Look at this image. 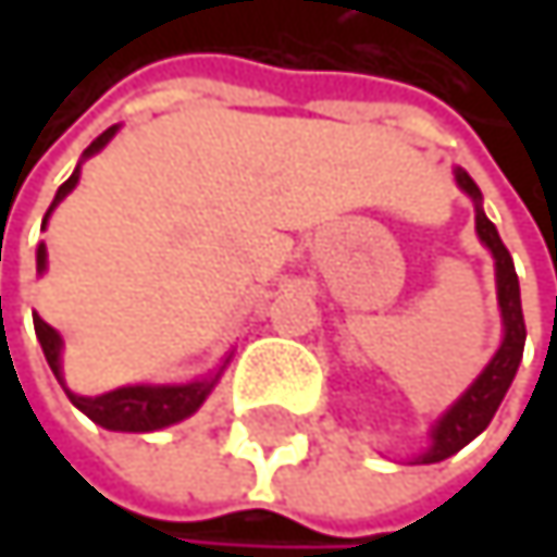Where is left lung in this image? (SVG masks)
<instances>
[{
    "label": "left lung",
    "instance_id": "left-lung-1",
    "mask_svg": "<svg viewBox=\"0 0 557 557\" xmlns=\"http://www.w3.org/2000/svg\"><path fill=\"white\" fill-rule=\"evenodd\" d=\"M455 183L471 196L474 202V228L484 248L494 255V271H497V302H500L503 342L497 355L487 361V368L474 377V384L465 389L429 429V448L409 458V465H435L461 451L468 442H474L500 409L503 396L512 384L519 361H522V345H525V322H522V302H519V277L512 268V258L500 242L497 225L484 212V196L478 183L468 176V170L455 168Z\"/></svg>",
    "mask_w": 557,
    "mask_h": 557
}]
</instances>
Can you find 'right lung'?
I'll use <instances>...</instances> for the list:
<instances>
[{"instance_id": "obj_1", "label": "right lung", "mask_w": 557, "mask_h": 557, "mask_svg": "<svg viewBox=\"0 0 557 557\" xmlns=\"http://www.w3.org/2000/svg\"><path fill=\"white\" fill-rule=\"evenodd\" d=\"M115 132H119V125L106 128V132L83 151V158H79L76 170L70 173V180L57 189L54 202H51V209H48V215H45V228H48V219H51V212L57 209V202H63V196H70L73 186L79 183V168H83V161H89L92 154H99V151L115 138ZM45 271H48V248L38 245V274H45ZM35 332H38L41 351H45V358H48V364H51V371H54V377L60 381L63 393L70 396V403H73L83 416H89L96 425H102V429H109V432H158V429H168L173 422H183L186 416H193V412L206 403V396L215 389L222 371H225L228 361H232V351H228L225 361H222L209 377H199V381H189V384H128V387L109 389V393H99V396H79V393H73V389L63 384V368H60L63 338H60V332L51 329L41 315H35Z\"/></svg>"}]
</instances>
